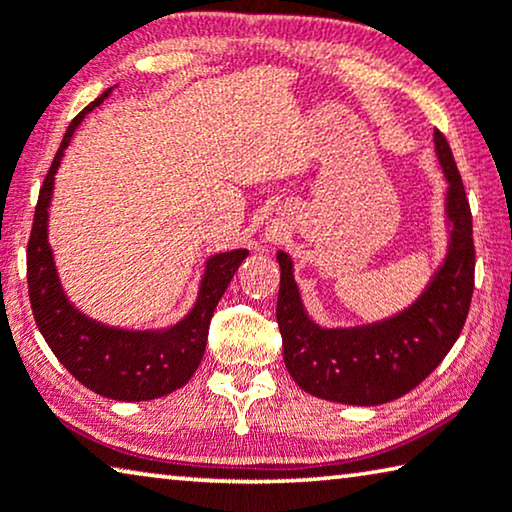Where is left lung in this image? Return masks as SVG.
I'll use <instances>...</instances> for the list:
<instances>
[{"instance_id":"left-lung-1","label":"left lung","mask_w":512,"mask_h":512,"mask_svg":"<svg viewBox=\"0 0 512 512\" xmlns=\"http://www.w3.org/2000/svg\"><path fill=\"white\" fill-rule=\"evenodd\" d=\"M446 177L444 214L449 248L415 303L392 319L355 328H321L307 314L294 280V262L278 253V319L287 371L300 389L348 405L389 403L415 389L451 351L474 294L472 212L444 134H433Z\"/></svg>"}]
</instances>
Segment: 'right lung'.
Listing matches in <instances>:
<instances>
[{
  "label": "right lung",
  "mask_w": 512,
  "mask_h": 512,
  "mask_svg": "<svg viewBox=\"0 0 512 512\" xmlns=\"http://www.w3.org/2000/svg\"><path fill=\"white\" fill-rule=\"evenodd\" d=\"M109 95L111 88L72 120L50 173L40 186L27 246L29 300L40 335L45 337L56 360L81 385L113 401H150L180 389L196 373L205 355L209 321L234 273L248 257V250L237 248L209 257L196 303L182 321L170 328L125 330L104 326L70 303L61 287L50 239H47L54 175L61 166L63 150L68 148L81 120L88 111L100 107Z\"/></svg>",
  "instance_id": "right-lung-1"
}]
</instances>
